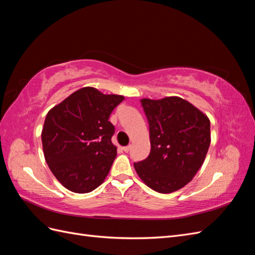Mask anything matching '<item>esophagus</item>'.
<instances>
[{
  "mask_svg": "<svg viewBox=\"0 0 255 255\" xmlns=\"http://www.w3.org/2000/svg\"><path fill=\"white\" fill-rule=\"evenodd\" d=\"M122 150L123 151H125L126 153H128L129 150H130V146L129 145H128V146H123V148H122Z\"/></svg>",
  "mask_w": 255,
  "mask_h": 255,
  "instance_id": "esophagus-1",
  "label": "esophagus"
}]
</instances>
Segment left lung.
<instances>
[{"instance_id":"1","label":"left lung","mask_w":255,"mask_h":255,"mask_svg":"<svg viewBox=\"0 0 255 255\" xmlns=\"http://www.w3.org/2000/svg\"><path fill=\"white\" fill-rule=\"evenodd\" d=\"M140 102L149 121L151 151L134 168L146 186L170 194L188 184L203 165L211 144V122L180 97Z\"/></svg>"}]
</instances>
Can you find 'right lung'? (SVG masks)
I'll return each instance as SVG.
<instances>
[{"instance_id":"obj_1","label":"right lung","mask_w":255,"mask_h":255,"mask_svg":"<svg viewBox=\"0 0 255 255\" xmlns=\"http://www.w3.org/2000/svg\"><path fill=\"white\" fill-rule=\"evenodd\" d=\"M123 100L84 87L49 111L41 132L44 158L67 189L87 194L104 182L117 156L109 119Z\"/></svg>"}]
</instances>
